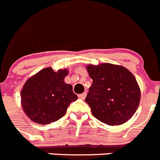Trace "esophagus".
<instances>
[{
  "label": "esophagus",
  "instance_id": "1",
  "mask_svg": "<svg viewBox=\"0 0 160 160\" xmlns=\"http://www.w3.org/2000/svg\"><path fill=\"white\" fill-rule=\"evenodd\" d=\"M86 95H87V92H83L82 94H80L79 96H78V97L82 99H85V97H86Z\"/></svg>",
  "mask_w": 160,
  "mask_h": 160
}]
</instances>
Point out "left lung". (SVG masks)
Listing matches in <instances>:
<instances>
[{
    "label": "left lung",
    "mask_w": 160,
    "mask_h": 160,
    "mask_svg": "<svg viewBox=\"0 0 160 160\" xmlns=\"http://www.w3.org/2000/svg\"><path fill=\"white\" fill-rule=\"evenodd\" d=\"M93 80L85 102L93 116L110 126L121 125L132 118L138 107L141 90L133 74L121 65L88 64Z\"/></svg>",
    "instance_id": "left-lung-1"
}]
</instances>
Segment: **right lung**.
<instances>
[{"mask_svg":"<svg viewBox=\"0 0 160 160\" xmlns=\"http://www.w3.org/2000/svg\"><path fill=\"white\" fill-rule=\"evenodd\" d=\"M68 69L54 72L46 68L30 77L21 91V104L26 116L35 123L48 124L64 116L70 103L78 99L72 85L64 82Z\"/></svg>","mask_w":160,"mask_h":160,"instance_id":"right-lung-1","label":"right lung"}]
</instances>
